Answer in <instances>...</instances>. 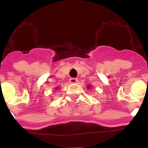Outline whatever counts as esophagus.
<instances>
[{"label":"esophagus","instance_id":"obj_1","mask_svg":"<svg viewBox=\"0 0 148 148\" xmlns=\"http://www.w3.org/2000/svg\"><path fill=\"white\" fill-rule=\"evenodd\" d=\"M70 84H76L78 83V79L75 78H70V80H69Z\"/></svg>","mask_w":148,"mask_h":148}]
</instances>
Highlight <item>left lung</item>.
<instances>
[{"label":"left lung","instance_id":"8db88e82","mask_svg":"<svg viewBox=\"0 0 148 148\" xmlns=\"http://www.w3.org/2000/svg\"><path fill=\"white\" fill-rule=\"evenodd\" d=\"M87 88L90 89V86H88V87H87Z\"/></svg>","mask_w":148,"mask_h":148}]
</instances>
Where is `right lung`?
<instances>
[{"label":"right lung","instance_id":"1","mask_svg":"<svg viewBox=\"0 0 148 148\" xmlns=\"http://www.w3.org/2000/svg\"><path fill=\"white\" fill-rule=\"evenodd\" d=\"M56 90H58V88H56Z\"/></svg>","mask_w":148,"mask_h":148}]
</instances>
